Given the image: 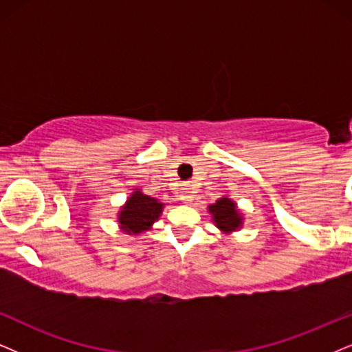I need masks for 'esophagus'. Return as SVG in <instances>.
<instances>
[{
  "instance_id": "esophagus-1",
  "label": "esophagus",
  "mask_w": 352,
  "mask_h": 352,
  "mask_svg": "<svg viewBox=\"0 0 352 352\" xmlns=\"http://www.w3.org/2000/svg\"><path fill=\"white\" fill-rule=\"evenodd\" d=\"M182 199H185L186 203H191V199H193V197H191V195H184V197H182Z\"/></svg>"
}]
</instances>
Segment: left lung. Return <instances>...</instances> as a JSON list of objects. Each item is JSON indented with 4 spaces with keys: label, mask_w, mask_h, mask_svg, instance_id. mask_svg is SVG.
<instances>
[{
    "label": "left lung",
    "mask_w": 352,
    "mask_h": 352,
    "mask_svg": "<svg viewBox=\"0 0 352 352\" xmlns=\"http://www.w3.org/2000/svg\"><path fill=\"white\" fill-rule=\"evenodd\" d=\"M208 212L211 214V221L224 235H230L232 232L242 229L243 226V212L240 211L237 203L228 195L217 199L216 203L209 204Z\"/></svg>",
    "instance_id": "left-lung-1"
}]
</instances>
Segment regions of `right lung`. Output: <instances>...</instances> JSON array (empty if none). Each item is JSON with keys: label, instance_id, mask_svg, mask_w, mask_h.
<instances>
[{"label": "right lung", "instance_id": "right-lung-1", "mask_svg": "<svg viewBox=\"0 0 352 352\" xmlns=\"http://www.w3.org/2000/svg\"><path fill=\"white\" fill-rule=\"evenodd\" d=\"M164 211V203L149 197L141 188H135L120 211L117 212L118 228L126 235L149 232L154 222L159 221Z\"/></svg>", "mask_w": 352, "mask_h": 352}]
</instances>
